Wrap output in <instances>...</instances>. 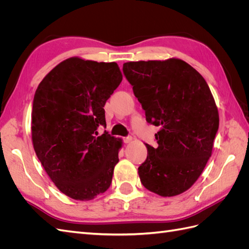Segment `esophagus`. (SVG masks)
Listing matches in <instances>:
<instances>
[{"label": "esophagus", "instance_id": "1", "mask_svg": "<svg viewBox=\"0 0 249 249\" xmlns=\"http://www.w3.org/2000/svg\"><path fill=\"white\" fill-rule=\"evenodd\" d=\"M131 141H132V137H131V136L124 137V143H130Z\"/></svg>", "mask_w": 249, "mask_h": 249}]
</instances>
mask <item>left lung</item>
<instances>
[{"instance_id":"8db88e82","label":"left lung","mask_w":249,"mask_h":249,"mask_svg":"<svg viewBox=\"0 0 249 249\" xmlns=\"http://www.w3.org/2000/svg\"><path fill=\"white\" fill-rule=\"evenodd\" d=\"M123 71L145 111L161 130L138 167L141 184L161 196H175L196 182L212 154L219 126L213 95L201 74L179 59L126 62Z\"/></svg>"}]
</instances>
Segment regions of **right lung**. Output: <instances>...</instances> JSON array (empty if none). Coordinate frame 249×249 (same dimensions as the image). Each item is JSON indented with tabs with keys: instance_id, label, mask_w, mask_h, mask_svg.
<instances>
[{
	"instance_id": "obj_1",
	"label": "right lung",
	"mask_w": 249,
	"mask_h": 249,
	"mask_svg": "<svg viewBox=\"0 0 249 249\" xmlns=\"http://www.w3.org/2000/svg\"><path fill=\"white\" fill-rule=\"evenodd\" d=\"M123 74L115 62L70 58L37 87L32 107L35 153L51 179L67 196L90 200L107 191L122 141L106 126L105 104Z\"/></svg>"
}]
</instances>
